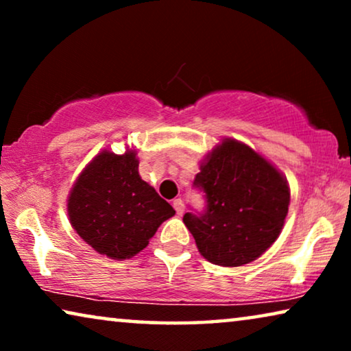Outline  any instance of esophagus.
Here are the masks:
<instances>
[{"mask_svg":"<svg viewBox=\"0 0 351 351\" xmlns=\"http://www.w3.org/2000/svg\"><path fill=\"white\" fill-rule=\"evenodd\" d=\"M172 206H174V209H176L177 214H179V215L184 214V201H182L180 198L174 199V203H172Z\"/></svg>","mask_w":351,"mask_h":351,"instance_id":"34e87169","label":"esophagus"}]
</instances>
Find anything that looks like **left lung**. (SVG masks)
Wrapping results in <instances>:
<instances>
[{"instance_id": "obj_1", "label": "left lung", "mask_w": 351, "mask_h": 351, "mask_svg": "<svg viewBox=\"0 0 351 351\" xmlns=\"http://www.w3.org/2000/svg\"><path fill=\"white\" fill-rule=\"evenodd\" d=\"M193 186L204 193L206 209L186 213L184 223L206 261L244 265L280 237L291 201L287 180L246 143L222 141L206 156Z\"/></svg>"}]
</instances>
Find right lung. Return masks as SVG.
<instances>
[{
    "label": "right lung",
    "mask_w": 351,
    "mask_h": 351,
    "mask_svg": "<svg viewBox=\"0 0 351 351\" xmlns=\"http://www.w3.org/2000/svg\"><path fill=\"white\" fill-rule=\"evenodd\" d=\"M176 214L172 206L138 176L136 152L104 150L84 171L69 196L75 232L94 251L126 261L147 247L160 225Z\"/></svg>",
    "instance_id": "right-lung-1"
}]
</instances>
